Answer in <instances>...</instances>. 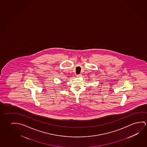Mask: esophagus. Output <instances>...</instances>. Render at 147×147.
<instances>
[{
  "label": "esophagus",
  "instance_id": "34e87169",
  "mask_svg": "<svg viewBox=\"0 0 147 147\" xmlns=\"http://www.w3.org/2000/svg\"><path fill=\"white\" fill-rule=\"evenodd\" d=\"M76 76H77V77H81V76H82V74H78V75H76Z\"/></svg>",
  "mask_w": 147,
  "mask_h": 147
}]
</instances>
